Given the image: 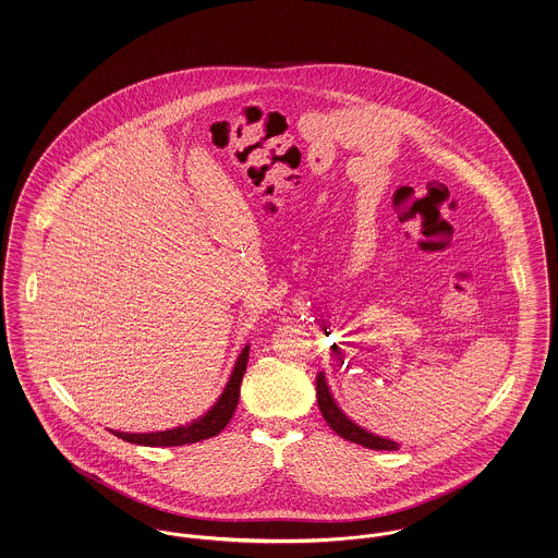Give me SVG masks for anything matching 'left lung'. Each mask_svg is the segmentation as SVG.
Returning <instances> with one entry per match:
<instances>
[{"instance_id":"1","label":"left lung","mask_w":558,"mask_h":558,"mask_svg":"<svg viewBox=\"0 0 558 558\" xmlns=\"http://www.w3.org/2000/svg\"><path fill=\"white\" fill-rule=\"evenodd\" d=\"M317 403H319V410H322L323 417H325V422L329 424V428L336 433V435H340L342 439L352 440V442H356V445H363V447H369V449H386V451H395V449H399V442H395V440L390 439H381L378 435H374V433H367V430H363L361 426H356L352 420H349L340 408L336 405V401L331 399V392H329V388H327V381H325V376H323V372L317 374Z\"/></svg>"}]
</instances>
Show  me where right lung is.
<instances>
[{"label":"right lung","instance_id":"1","mask_svg":"<svg viewBox=\"0 0 558 558\" xmlns=\"http://www.w3.org/2000/svg\"><path fill=\"white\" fill-rule=\"evenodd\" d=\"M247 359H250V347H245L239 354L235 369L231 374V380L227 384L225 392L220 395L216 405L207 411L202 420H195L189 426H178L174 430H163V433H145V435H134V433L130 435V433H118V430H111V433L119 439L136 442V445H147V447H177V445H189V442L216 437L231 422V417L235 413Z\"/></svg>","mask_w":558,"mask_h":558}]
</instances>
